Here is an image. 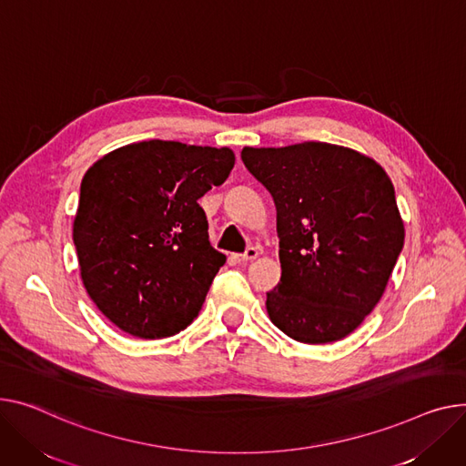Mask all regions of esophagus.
Here are the masks:
<instances>
[{
    "label": "esophagus",
    "mask_w": 466,
    "mask_h": 466,
    "mask_svg": "<svg viewBox=\"0 0 466 466\" xmlns=\"http://www.w3.org/2000/svg\"><path fill=\"white\" fill-rule=\"evenodd\" d=\"M260 253H258V249L257 247H247V251L245 253H241V255H234V260L236 262H251V260H255L257 257H258Z\"/></svg>",
    "instance_id": "34e87169"
}]
</instances>
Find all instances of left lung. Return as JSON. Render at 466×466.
Segmentation results:
<instances>
[{
  "instance_id": "obj_1",
  "label": "left lung",
  "mask_w": 466,
  "mask_h": 466,
  "mask_svg": "<svg viewBox=\"0 0 466 466\" xmlns=\"http://www.w3.org/2000/svg\"><path fill=\"white\" fill-rule=\"evenodd\" d=\"M241 161L277 208L283 273L266 294L269 320L307 345L347 337L380 301L405 243L391 179L326 142L243 147Z\"/></svg>"
}]
</instances>
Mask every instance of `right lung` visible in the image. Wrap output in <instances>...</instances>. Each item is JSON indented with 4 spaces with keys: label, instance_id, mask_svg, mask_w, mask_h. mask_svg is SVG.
<instances>
[{
    "label": "right lung",
    "instance_id": "add662e5",
    "mask_svg": "<svg viewBox=\"0 0 466 466\" xmlns=\"http://www.w3.org/2000/svg\"><path fill=\"white\" fill-rule=\"evenodd\" d=\"M230 147L147 140L84 174L73 225L82 283L99 311L140 339L187 328L227 262L198 204L234 168Z\"/></svg>",
    "mask_w": 466,
    "mask_h": 466
}]
</instances>
